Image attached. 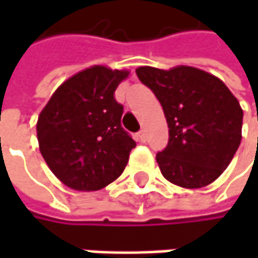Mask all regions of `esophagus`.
Wrapping results in <instances>:
<instances>
[{"instance_id": "esophagus-1", "label": "esophagus", "mask_w": 258, "mask_h": 258, "mask_svg": "<svg viewBox=\"0 0 258 258\" xmlns=\"http://www.w3.org/2000/svg\"><path fill=\"white\" fill-rule=\"evenodd\" d=\"M138 141H139V142H142V144H145V142L148 141V134H146V131H145V129H142V131L138 134Z\"/></svg>"}]
</instances>
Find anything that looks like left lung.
Listing matches in <instances>:
<instances>
[{
    "mask_svg": "<svg viewBox=\"0 0 258 258\" xmlns=\"http://www.w3.org/2000/svg\"><path fill=\"white\" fill-rule=\"evenodd\" d=\"M164 109L169 141L156 162L169 182L201 188L230 165L241 142L243 110L223 82L204 70L136 69Z\"/></svg>",
    "mask_w": 258,
    "mask_h": 258,
    "instance_id": "8db88e82",
    "label": "left lung"
}]
</instances>
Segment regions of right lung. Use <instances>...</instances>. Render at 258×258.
I'll use <instances>...</instances> for the list:
<instances>
[{"label":"right lung","instance_id":"1","mask_svg":"<svg viewBox=\"0 0 258 258\" xmlns=\"http://www.w3.org/2000/svg\"><path fill=\"white\" fill-rule=\"evenodd\" d=\"M129 72L93 66L60 86L37 122L40 152L51 172L77 191H97L123 172L136 146L122 127L114 90Z\"/></svg>","mask_w":258,"mask_h":258}]
</instances>
